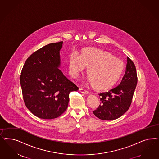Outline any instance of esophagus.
Instances as JSON below:
<instances>
[{"instance_id":"obj_1","label":"esophagus","mask_w":159,"mask_h":159,"mask_svg":"<svg viewBox=\"0 0 159 159\" xmlns=\"http://www.w3.org/2000/svg\"><path fill=\"white\" fill-rule=\"evenodd\" d=\"M80 91L82 93H84V94H89V92L88 91L85 90V89H82V88L80 89Z\"/></svg>"}]
</instances>
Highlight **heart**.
Returning a JSON list of instances; mask_svg holds the SVG:
<instances>
[{
	"label": "heart",
	"instance_id": "obj_1",
	"mask_svg": "<svg viewBox=\"0 0 159 159\" xmlns=\"http://www.w3.org/2000/svg\"><path fill=\"white\" fill-rule=\"evenodd\" d=\"M86 67L88 77L96 87L106 88L113 85L123 70L122 60L111 54L95 48L85 50L82 55L72 52L69 58V71L72 76L78 77Z\"/></svg>",
	"mask_w": 159,
	"mask_h": 159
}]
</instances>
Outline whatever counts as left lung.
Returning <instances> with one entry per match:
<instances>
[{
	"label": "left lung",
	"instance_id": "8db88e82",
	"mask_svg": "<svg viewBox=\"0 0 159 159\" xmlns=\"http://www.w3.org/2000/svg\"><path fill=\"white\" fill-rule=\"evenodd\" d=\"M138 82L136 67L127 57L126 71L120 84L99 93L101 104L93 111L101 120H112L120 117L130 107Z\"/></svg>",
	"mask_w": 159,
	"mask_h": 159
}]
</instances>
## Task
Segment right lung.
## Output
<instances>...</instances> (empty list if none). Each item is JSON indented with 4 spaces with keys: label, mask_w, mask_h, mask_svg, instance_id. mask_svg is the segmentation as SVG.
<instances>
[{
    "label": "right lung",
    "mask_w": 159,
    "mask_h": 159,
    "mask_svg": "<svg viewBox=\"0 0 159 159\" xmlns=\"http://www.w3.org/2000/svg\"><path fill=\"white\" fill-rule=\"evenodd\" d=\"M62 43H50L35 51L26 60L21 70L24 102L38 118L60 116L67 109L70 93L79 89L58 68Z\"/></svg>",
    "instance_id": "obj_1"
}]
</instances>
